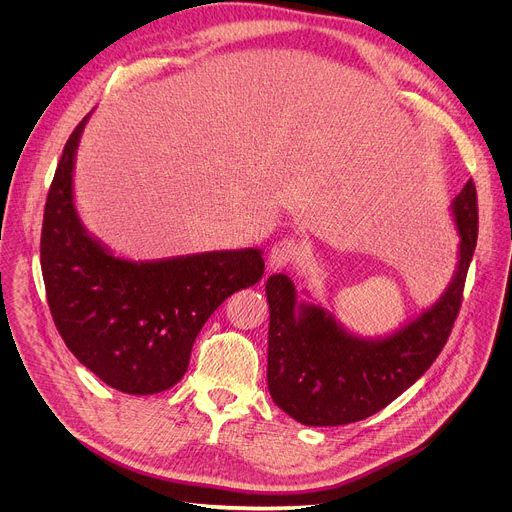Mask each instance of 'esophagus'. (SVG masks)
<instances>
[{"instance_id": "34e87169", "label": "esophagus", "mask_w": 512, "mask_h": 512, "mask_svg": "<svg viewBox=\"0 0 512 512\" xmlns=\"http://www.w3.org/2000/svg\"><path fill=\"white\" fill-rule=\"evenodd\" d=\"M298 253H300V247L294 239H283V241L275 243L271 247L269 259H267L269 271H277V269H283L289 263H294L298 259Z\"/></svg>"}]
</instances>
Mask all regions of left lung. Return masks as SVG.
<instances>
[{
	"instance_id": "1",
	"label": "left lung",
	"mask_w": 512,
	"mask_h": 512,
	"mask_svg": "<svg viewBox=\"0 0 512 512\" xmlns=\"http://www.w3.org/2000/svg\"><path fill=\"white\" fill-rule=\"evenodd\" d=\"M450 212L460 241L448 287L385 336L354 334L320 304L300 302L294 281L283 273L267 279V387L279 409L314 427L354 423L385 409L431 367L454 328L476 249L472 180L452 200Z\"/></svg>"
}]
</instances>
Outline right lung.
I'll list each match as a JSON object with an SVG mask.
<instances>
[{
	"instance_id": "add662e5",
	"label": "right lung",
	"mask_w": 512,
	"mask_h": 512,
	"mask_svg": "<svg viewBox=\"0 0 512 512\" xmlns=\"http://www.w3.org/2000/svg\"><path fill=\"white\" fill-rule=\"evenodd\" d=\"M91 113L68 137L44 208L40 261L54 324L81 364L127 395H154L186 373L210 314L265 269L257 247L133 261L83 225L75 160Z\"/></svg>"
}]
</instances>
